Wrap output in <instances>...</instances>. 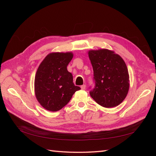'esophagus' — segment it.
Here are the masks:
<instances>
[{
  "instance_id": "obj_1",
  "label": "esophagus",
  "mask_w": 156,
  "mask_h": 156,
  "mask_svg": "<svg viewBox=\"0 0 156 156\" xmlns=\"http://www.w3.org/2000/svg\"><path fill=\"white\" fill-rule=\"evenodd\" d=\"M86 87H86V85H85V84H84V85H82L80 88H81L82 90H85V89H86Z\"/></svg>"
}]
</instances>
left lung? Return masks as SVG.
I'll list each match as a JSON object with an SVG mask.
<instances>
[{
    "instance_id": "obj_1",
    "label": "left lung",
    "mask_w": 156,
    "mask_h": 156,
    "mask_svg": "<svg viewBox=\"0 0 156 156\" xmlns=\"http://www.w3.org/2000/svg\"><path fill=\"white\" fill-rule=\"evenodd\" d=\"M88 54L95 80L90 97L105 108L120 105L129 89V75L123 59L107 49L89 50Z\"/></svg>"
}]
</instances>
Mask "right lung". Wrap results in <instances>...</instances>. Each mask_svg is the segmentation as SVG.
I'll return each instance as SVG.
<instances>
[{
    "label": "right lung",
    "mask_w": 156,
    "mask_h": 156,
    "mask_svg": "<svg viewBox=\"0 0 156 156\" xmlns=\"http://www.w3.org/2000/svg\"><path fill=\"white\" fill-rule=\"evenodd\" d=\"M72 52H52L39 66L34 88L36 98L43 107L51 112L59 111L70 101L76 91L80 90L73 83V76L67 66Z\"/></svg>",
    "instance_id": "add662e5"
}]
</instances>
